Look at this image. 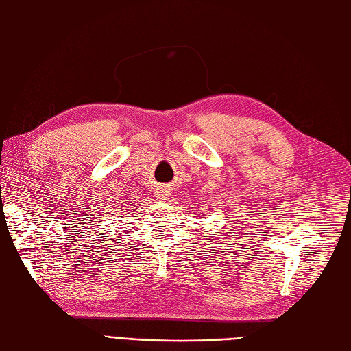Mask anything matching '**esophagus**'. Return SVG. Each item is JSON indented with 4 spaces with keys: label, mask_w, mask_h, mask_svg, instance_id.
<instances>
[{
    "label": "esophagus",
    "mask_w": 351,
    "mask_h": 351,
    "mask_svg": "<svg viewBox=\"0 0 351 351\" xmlns=\"http://www.w3.org/2000/svg\"><path fill=\"white\" fill-rule=\"evenodd\" d=\"M156 197L161 199V200H167L169 197V189L167 186H161L158 187L156 190Z\"/></svg>",
    "instance_id": "obj_1"
}]
</instances>
